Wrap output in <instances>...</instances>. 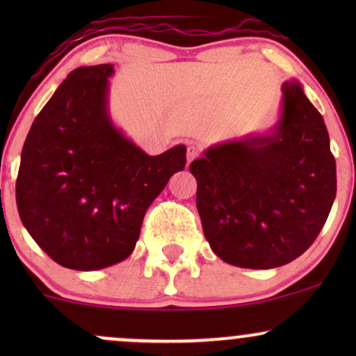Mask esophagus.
Returning <instances> with one entry per match:
<instances>
[{
  "label": "esophagus",
  "mask_w": 356,
  "mask_h": 356,
  "mask_svg": "<svg viewBox=\"0 0 356 356\" xmlns=\"http://www.w3.org/2000/svg\"><path fill=\"white\" fill-rule=\"evenodd\" d=\"M199 149L195 145H189L187 147V164H191L192 161H195V159L199 157Z\"/></svg>",
  "instance_id": "34e87169"
}]
</instances>
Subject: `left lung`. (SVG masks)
Returning <instances> with one entry per match:
<instances>
[{
    "mask_svg": "<svg viewBox=\"0 0 356 356\" xmlns=\"http://www.w3.org/2000/svg\"><path fill=\"white\" fill-rule=\"evenodd\" d=\"M189 170L207 243L239 268L271 269L303 254L337 195L328 130L296 81L283 83L271 134L211 147Z\"/></svg>",
    "mask_w": 356,
    "mask_h": 356,
    "instance_id": "left-lung-1",
    "label": "left lung"
}]
</instances>
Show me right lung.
Returning a JSON list of instances; mask_svg holds the SVG:
<instances>
[{
	"label": "right lung",
	"instance_id": "add662e5",
	"mask_svg": "<svg viewBox=\"0 0 356 356\" xmlns=\"http://www.w3.org/2000/svg\"><path fill=\"white\" fill-rule=\"evenodd\" d=\"M113 65L80 67L35 118L22 150L16 206L60 266L95 271L132 254L150 204L186 167V145L147 155L112 124Z\"/></svg>",
	"mask_w": 356,
	"mask_h": 356
}]
</instances>
